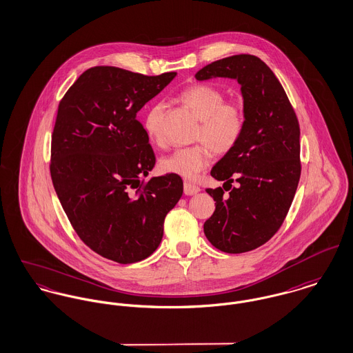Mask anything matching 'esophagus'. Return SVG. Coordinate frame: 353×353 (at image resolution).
Instances as JSON below:
<instances>
[{"label": "esophagus", "mask_w": 353, "mask_h": 353, "mask_svg": "<svg viewBox=\"0 0 353 353\" xmlns=\"http://www.w3.org/2000/svg\"><path fill=\"white\" fill-rule=\"evenodd\" d=\"M183 192H185L186 195H194V194L201 192V189L196 185L192 183V182H185L183 183Z\"/></svg>", "instance_id": "esophagus-1"}]
</instances>
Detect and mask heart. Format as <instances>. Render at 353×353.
<instances>
[{"label": "heart", "mask_w": 353, "mask_h": 353, "mask_svg": "<svg viewBox=\"0 0 353 353\" xmlns=\"http://www.w3.org/2000/svg\"><path fill=\"white\" fill-rule=\"evenodd\" d=\"M179 101L196 116L199 128L195 140L201 144L178 148L161 159V170L182 178L192 179L203 171L212 159V152L225 155L232 151L245 129V113L237 102H225V94L216 86L199 83L188 88ZM164 103L155 102L143 116V128L155 141L161 143V121Z\"/></svg>", "instance_id": "1"}]
</instances>
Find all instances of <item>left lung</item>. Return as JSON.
<instances>
[{"label":"left lung","mask_w":353,"mask_h":353,"mask_svg":"<svg viewBox=\"0 0 353 353\" xmlns=\"http://www.w3.org/2000/svg\"><path fill=\"white\" fill-rule=\"evenodd\" d=\"M195 78H230L241 86L245 129L236 147L210 171L224 185L206 189L216 210L203 232L223 252H248L278 232L294 199L301 176L298 119L275 74L254 55L216 61ZM233 181L238 182L236 188H231Z\"/></svg>","instance_id":"left-lung-1"}]
</instances>
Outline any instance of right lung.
Masks as SVG:
<instances>
[{
	"instance_id": "1",
	"label": "right lung",
	"mask_w": 353,
	"mask_h": 353,
	"mask_svg": "<svg viewBox=\"0 0 353 353\" xmlns=\"http://www.w3.org/2000/svg\"><path fill=\"white\" fill-rule=\"evenodd\" d=\"M112 65L86 70L64 94L51 141V178L72 228L94 252L130 264L161 244L167 213L183 192L179 175L155 165L137 112L175 78Z\"/></svg>"
}]
</instances>
